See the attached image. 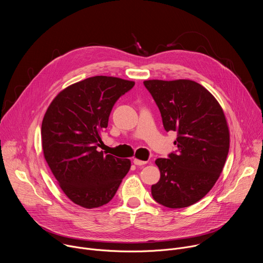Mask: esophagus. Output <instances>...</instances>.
I'll return each instance as SVG.
<instances>
[{"mask_svg":"<svg viewBox=\"0 0 263 263\" xmlns=\"http://www.w3.org/2000/svg\"><path fill=\"white\" fill-rule=\"evenodd\" d=\"M133 162H134L135 165H138V166L146 164V161H142V160H139V159H136V158L133 160Z\"/></svg>","mask_w":263,"mask_h":263,"instance_id":"1","label":"esophagus"}]
</instances>
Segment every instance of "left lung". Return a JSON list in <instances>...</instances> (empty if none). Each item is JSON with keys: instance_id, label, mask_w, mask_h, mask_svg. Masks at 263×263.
<instances>
[{"instance_id": "obj_1", "label": "left lung", "mask_w": 263, "mask_h": 263, "mask_svg": "<svg viewBox=\"0 0 263 263\" xmlns=\"http://www.w3.org/2000/svg\"><path fill=\"white\" fill-rule=\"evenodd\" d=\"M166 132L176 131L177 149L155 163L159 181L153 199L168 208L189 207L204 198L218 179L229 152V129L215 98L191 80H147Z\"/></svg>"}]
</instances>
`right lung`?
Returning <instances> with one entry per match:
<instances>
[{
    "label": "right lung",
    "mask_w": 263,
    "mask_h": 263,
    "mask_svg": "<svg viewBox=\"0 0 263 263\" xmlns=\"http://www.w3.org/2000/svg\"><path fill=\"white\" fill-rule=\"evenodd\" d=\"M134 82L96 76L62 90L42 125L45 158L61 190L74 204L101 207L112 200L131 161L99 152L101 133L117 101Z\"/></svg>",
    "instance_id": "right-lung-1"
}]
</instances>
